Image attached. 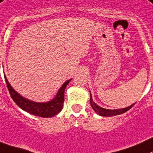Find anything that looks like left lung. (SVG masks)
<instances>
[{
    "mask_svg": "<svg viewBox=\"0 0 153 153\" xmlns=\"http://www.w3.org/2000/svg\"><path fill=\"white\" fill-rule=\"evenodd\" d=\"M135 103H134L133 104L130 105L129 107H125V108L122 109H116V110H109V109H105L103 108V107H100L97 104H96L93 101L92 97H91V93L90 91V104H91V107L94 110V111L96 113L101 116H116V115H120L122 113H126V111H128V110H130L134 105Z\"/></svg>",
    "mask_w": 153,
    "mask_h": 153,
    "instance_id": "1",
    "label": "left lung"
}]
</instances>
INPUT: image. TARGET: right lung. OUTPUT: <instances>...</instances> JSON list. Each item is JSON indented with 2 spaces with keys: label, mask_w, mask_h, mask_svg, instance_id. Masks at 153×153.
Here are the masks:
<instances>
[{
  "label": "right lung",
  "mask_w": 153,
  "mask_h": 153,
  "mask_svg": "<svg viewBox=\"0 0 153 153\" xmlns=\"http://www.w3.org/2000/svg\"><path fill=\"white\" fill-rule=\"evenodd\" d=\"M4 74L10 96L14 101V102L23 110L32 115H34V116L43 118L52 117V116L59 114L62 111L64 101H65V100H64L65 99V90L67 85H68V83L71 82L72 79H68L66 82H64V84L59 88L57 94L54 97L53 99L47 101V102L40 103L30 101V100L27 99L23 96H22L19 93L17 92L13 88L12 85H10V83L9 82L5 74Z\"/></svg>",
  "instance_id": "1"
}]
</instances>
